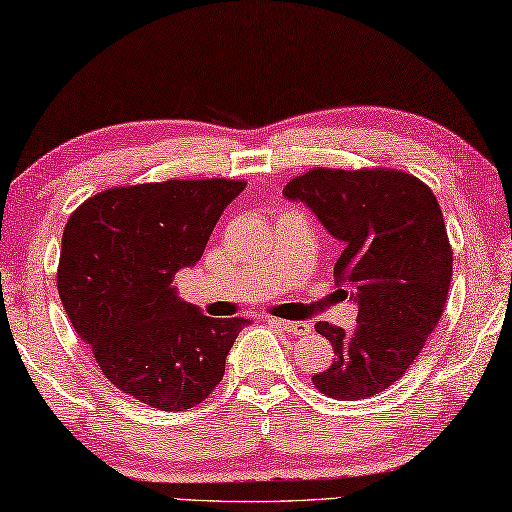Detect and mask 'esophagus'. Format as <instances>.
<instances>
[{
	"label": "esophagus",
	"mask_w": 512,
	"mask_h": 512,
	"mask_svg": "<svg viewBox=\"0 0 512 512\" xmlns=\"http://www.w3.org/2000/svg\"><path fill=\"white\" fill-rule=\"evenodd\" d=\"M272 322L279 326V329L288 331L292 335H308V333H311V324H308V322H290V320H272Z\"/></svg>",
	"instance_id": "obj_1"
}]
</instances>
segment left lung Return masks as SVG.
<instances>
[{
	"instance_id": "left-lung-1",
	"label": "left lung",
	"mask_w": 512,
	"mask_h": 512,
	"mask_svg": "<svg viewBox=\"0 0 512 512\" xmlns=\"http://www.w3.org/2000/svg\"><path fill=\"white\" fill-rule=\"evenodd\" d=\"M283 195L304 201L342 242L335 286H349L358 304L351 331L315 324L335 356L313 385L340 401L379 395L415 363L445 311L454 251L438 199L413 174L385 167H313Z\"/></svg>"
}]
</instances>
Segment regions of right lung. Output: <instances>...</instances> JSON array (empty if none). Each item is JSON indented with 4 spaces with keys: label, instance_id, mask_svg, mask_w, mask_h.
I'll return each instance as SVG.
<instances>
[{
    "label": "right lung",
    "instance_id": "obj_1",
    "mask_svg": "<svg viewBox=\"0 0 512 512\" xmlns=\"http://www.w3.org/2000/svg\"><path fill=\"white\" fill-rule=\"evenodd\" d=\"M247 181L170 179L120 186L70 215L58 261V295L99 370L124 395L158 410L204 401L249 320H217L172 286L192 267L224 208Z\"/></svg>",
    "mask_w": 512,
    "mask_h": 512
}]
</instances>
